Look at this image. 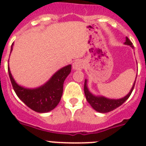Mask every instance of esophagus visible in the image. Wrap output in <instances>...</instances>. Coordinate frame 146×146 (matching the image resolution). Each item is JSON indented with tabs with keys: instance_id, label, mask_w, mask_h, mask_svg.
Masks as SVG:
<instances>
[{
	"instance_id": "esophagus-1",
	"label": "esophagus",
	"mask_w": 146,
	"mask_h": 146,
	"mask_svg": "<svg viewBox=\"0 0 146 146\" xmlns=\"http://www.w3.org/2000/svg\"><path fill=\"white\" fill-rule=\"evenodd\" d=\"M83 62L80 60H76L74 63L73 64V68L74 70H82L83 68Z\"/></svg>"
}]
</instances>
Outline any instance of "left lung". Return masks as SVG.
<instances>
[{"label":"left lung","instance_id":"8db88e82","mask_svg":"<svg viewBox=\"0 0 146 146\" xmlns=\"http://www.w3.org/2000/svg\"><path fill=\"white\" fill-rule=\"evenodd\" d=\"M125 44H128V45H130L132 48H133V43H132L131 41H130L127 37V38H126V42H125ZM86 83V80H85L84 93L85 96H86V98L87 102H89V104H90V105H91L96 111H98V112H101V113H108V112H110V111H113V110L116 109L119 106H120L121 104H123V103L128 99V98L130 96L133 90L136 82H134L133 86L132 87V89L130 90L129 93L128 94L127 96H125L124 98L117 100L108 99V98H106L104 97H96V96H94L93 95L90 93L89 90H88Z\"/></svg>","mask_w":146,"mask_h":146}]
</instances>
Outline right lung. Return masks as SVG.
Wrapping results in <instances>:
<instances>
[{"label": "right lung", "mask_w": 146, "mask_h": 146, "mask_svg": "<svg viewBox=\"0 0 146 146\" xmlns=\"http://www.w3.org/2000/svg\"><path fill=\"white\" fill-rule=\"evenodd\" d=\"M12 49L13 44L11 50ZM70 71L71 65H68L57 71L43 86L35 89H27L16 83L8 67L9 76L17 96L29 108L38 113L48 112L59 104L64 90V80Z\"/></svg>", "instance_id": "right-lung-1"}]
</instances>
